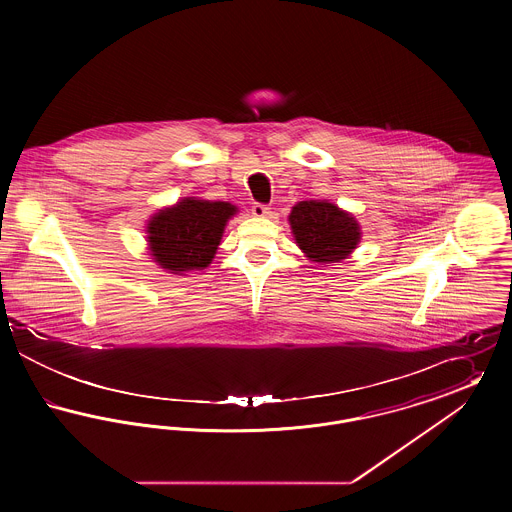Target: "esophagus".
Here are the masks:
<instances>
[{"instance_id":"34e87169","label":"esophagus","mask_w":512,"mask_h":512,"mask_svg":"<svg viewBox=\"0 0 512 512\" xmlns=\"http://www.w3.org/2000/svg\"><path fill=\"white\" fill-rule=\"evenodd\" d=\"M251 213H253V217L263 219V217H267L268 213H270V207H268V205H263V203H253Z\"/></svg>"}]
</instances>
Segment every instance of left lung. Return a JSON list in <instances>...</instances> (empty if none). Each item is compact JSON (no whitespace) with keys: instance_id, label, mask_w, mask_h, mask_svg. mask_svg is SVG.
<instances>
[{"instance_id":"1","label":"left lung","mask_w":512,"mask_h":512,"mask_svg":"<svg viewBox=\"0 0 512 512\" xmlns=\"http://www.w3.org/2000/svg\"><path fill=\"white\" fill-rule=\"evenodd\" d=\"M290 226L299 249L315 263H340L361 242V226L353 215L328 201H299Z\"/></svg>"}]
</instances>
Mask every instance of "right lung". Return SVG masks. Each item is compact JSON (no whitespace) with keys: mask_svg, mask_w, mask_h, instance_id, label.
Masks as SVG:
<instances>
[{"mask_svg":"<svg viewBox=\"0 0 512 512\" xmlns=\"http://www.w3.org/2000/svg\"><path fill=\"white\" fill-rule=\"evenodd\" d=\"M236 213V205L226 201L180 199L147 222L151 257L171 274L209 267L219 249L224 226Z\"/></svg>","mask_w":512,"mask_h":512,"instance_id":"right-lung-1","label":"right lung"}]
</instances>
